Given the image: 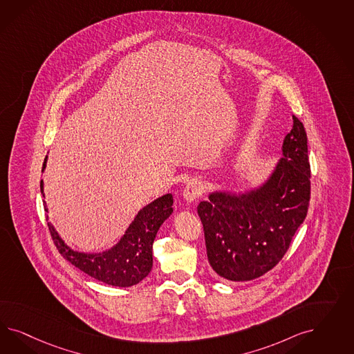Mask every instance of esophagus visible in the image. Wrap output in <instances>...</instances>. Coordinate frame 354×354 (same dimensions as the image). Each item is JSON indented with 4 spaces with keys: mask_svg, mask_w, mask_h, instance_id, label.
I'll use <instances>...</instances> for the list:
<instances>
[{
    "mask_svg": "<svg viewBox=\"0 0 354 354\" xmlns=\"http://www.w3.org/2000/svg\"><path fill=\"white\" fill-rule=\"evenodd\" d=\"M203 192H204V188H203L201 183L192 179V180L187 183V185L184 187L183 197H184V200L187 203H193V201H196L203 194Z\"/></svg>",
    "mask_w": 354,
    "mask_h": 354,
    "instance_id": "1",
    "label": "esophagus"
}]
</instances>
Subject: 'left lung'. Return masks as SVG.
<instances>
[{
  "label": "left lung",
  "instance_id": "1",
  "mask_svg": "<svg viewBox=\"0 0 354 354\" xmlns=\"http://www.w3.org/2000/svg\"><path fill=\"white\" fill-rule=\"evenodd\" d=\"M281 156L257 187L214 191L197 206L207 259L219 277L231 281L262 277L278 265L305 221L310 201L308 136L295 115Z\"/></svg>",
  "mask_w": 354,
  "mask_h": 354
}]
</instances>
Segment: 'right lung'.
<instances>
[{"instance_id":"add662e5","label":"right lung","mask_w":354,"mask_h":354,"mask_svg":"<svg viewBox=\"0 0 354 354\" xmlns=\"http://www.w3.org/2000/svg\"><path fill=\"white\" fill-rule=\"evenodd\" d=\"M46 161L48 156L44 160L43 172ZM40 191L44 196L43 179L40 182ZM172 194L167 193L144 206L118 243L110 249L97 253H84L71 249L50 222H48V227L55 247L66 261L89 277L109 286L131 287L149 275L153 266V241L162 223L172 214ZM44 207L48 213V207Z\"/></svg>"}]
</instances>
